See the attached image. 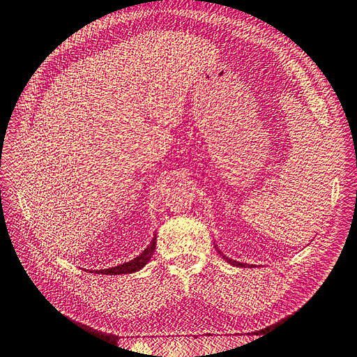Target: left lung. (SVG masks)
<instances>
[{
  "mask_svg": "<svg viewBox=\"0 0 357 357\" xmlns=\"http://www.w3.org/2000/svg\"><path fill=\"white\" fill-rule=\"evenodd\" d=\"M215 248H218V247H215ZM220 255H222V257L225 259V261L226 262H229L231 265H234V266H241V268H244V266H247V264H243V262H236V261H232V259H229V257H226L220 250H218Z\"/></svg>",
  "mask_w": 357,
  "mask_h": 357,
  "instance_id": "8db88e82",
  "label": "left lung"
}]
</instances>
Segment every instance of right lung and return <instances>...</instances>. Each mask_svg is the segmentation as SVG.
<instances>
[{"mask_svg": "<svg viewBox=\"0 0 357 357\" xmlns=\"http://www.w3.org/2000/svg\"><path fill=\"white\" fill-rule=\"evenodd\" d=\"M155 247H156V236H153V240L150 241V244L147 245L146 250L137 256L135 259H132V261L129 262H125L122 265H117V266H113V268H107V269H96V271H91V273H95V274H107V275H119V274H131V273H137L142 269L150 259H152L153 256V252H155Z\"/></svg>", "mask_w": 357, "mask_h": 357, "instance_id": "add662e5", "label": "right lung"}]
</instances>
